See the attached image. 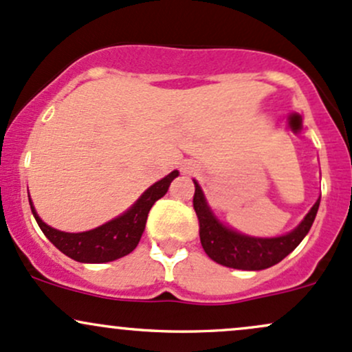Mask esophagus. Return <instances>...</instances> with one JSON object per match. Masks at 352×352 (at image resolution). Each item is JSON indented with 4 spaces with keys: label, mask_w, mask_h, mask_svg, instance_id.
<instances>
[{
    "label": "esophagus",
    "mask_w": 352,
    "mask_h": 352,
    "mask_svg": "<svg viewBox=\"0 0 352 352\" xmlns=\"http://www.w3.org/2000/svg\"><path fill=\"white\" fill-rule=\"evenodd\" d=\"M184 172L185 173H192V168L190 167H184Z\"/></svg>",
    "instance_id": "obj_1"
}]
</instances>
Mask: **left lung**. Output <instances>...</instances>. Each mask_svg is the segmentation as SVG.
Instances as JSON below:
<instances>
[{
  "label": "left lung",
  "mask_w": 352,
  "mask_h": 352,
  "mask_svg": "<svg viewBox=\"0 0 352 352\" xmlns=\"http://www.w3.org/2000/svg\"><path fill=\"white\" fill-rule=\"evenodd\" d=\"M194 184V208L199 219V234L204 250L212 261L232 269L262 270L283 261L307 235L320 202V199H318V202L292 232L272 239L249 237L222 226V222H219L207 206L200 185L195 180Z\"/></svg>",
  "instance_id": "1"
}]
</instances>
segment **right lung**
Wrapping results in <instances>:
<instances>
[{
	"instance_id": "right-lung-1",
	"label": "right lung",
	"mask_w": 352,
	"mask_h": 352,
	"mask_svg": "<svg viewBox=\"0 0 352 352\" xmlns=\"http://www.w3.org/2000/svg\"><path fill=\"white\" fill-rule=\"evenodd\" d=\"M177 175L179 172L173 170L167 177L146 188L140 199L125 214L94 230H87V232L69 234L53 229V227L46 226L36 214L32 199H30V206H32V212L40 229L43 230L48 241L65 256L72 257L76 262H85V264H103V262L117 261V258L126 256L138 245L150 208L158 199L167 194L170 182Z\"/></svg>"
}]
</instances>
